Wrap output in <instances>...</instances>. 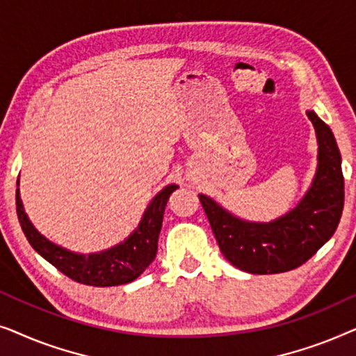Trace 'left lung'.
<instances>
[{
    "label": "left lung",
    "mask_w": 356,
    "mask_h": 356,
    "mask_svg": "<svg viewBox=\"0 0 356 356\" xmlns=\"http://www.w3.org/2000/svg\"><path fill=\"white\" fill-rule=\"evenodd\" d=\"M318 136V172L309 191L293 211L270 223L233 217L211 197L199 194L223 256L250 274H280L296 269L334 235L343 211L342 160L332 131L308 111Z\"/></svg>",
    "instance_id": "8db88e82"
}]
</instances>
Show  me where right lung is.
<instances>
[{"label": "right lung", "instance_id": "add662e5", "mask_svg": "<svg viewBox=\"0 0 356 356\" xmlns=\"http://www.w3.org/2000/svg\"><path fill=\"white\" fill-rule=\"evenodd\" d=\"M177 188V184H170L154 197L138 230L128 240L97 254H76L65 248L53 245L45 236H42L24 212L19 189L16 191L17 217L24 235L33 250L70 279L94 286L123 285L138 279L155 259L165 206H167L170 194Z\"/></svg>", "mask_w": 356, "mask_h": 356}]
</instances>
